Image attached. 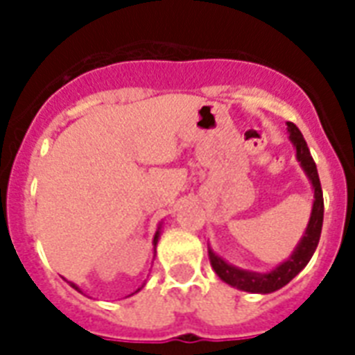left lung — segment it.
Masks as SVG:
<instances>
[{
	"mask_svg": "<svg viewBox=\"0 0 355 355\" xmlns=\"http://www.w3.org/2000/svg\"><path fill=\"white\" fill-rule=\"evenodd\" d=\"M287 130H289V139L297 149V160L300 162L304 173L308 175L309 182L313 186V208H311V216L309 223L306 227L302 239L298 241L293 254L286 261H282L278 267H275L269 272H254V270H245L239 267L227 263L225 259L219 258L211 248H208V256H210V263L217 276L223 282H227L228 286L237 287L241 291L247 293H272L278 291L280 287L287 286L300 270L308 265V261L313 256L315 248L319 245L320 230H322V219H324V199H322V188H320L319 173L315 166L311 153L308 149V144L304 139L302 132L298 130L295 123H287Z\"/></svg>",
	"mask_w": 355,
	"mask_h": 355,
	"instance_id": "8db88e82",
	"label": "left lung"
}]
</instances>
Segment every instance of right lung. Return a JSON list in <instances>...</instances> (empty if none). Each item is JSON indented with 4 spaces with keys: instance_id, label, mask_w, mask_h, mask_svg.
<instances>
[{
    "instance_id": "add662e5",
    "label": "right lung",
    "mask_w": 355,
    "mask_h": 355,
    "mask_svg": "<svg viewBox=\"0 0 355 355\" xmlns=\"http://www.w3.org/2000/svg\"><path fill=\"white\" fill-rule=\"evenodd\" d=\"M158 237H160V228H158V230H156L155 239H153V245H155V248H156V243H158ZM69 286L73 287V289H77V291H79V293H83V291H80V289H79V287L75 286V284H71V282H69ZM138 291H139V289H138Z\"/></svg>"
}]
</instances>
